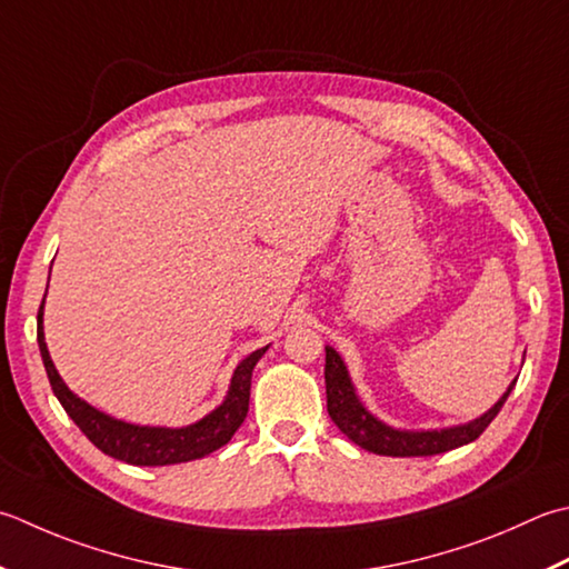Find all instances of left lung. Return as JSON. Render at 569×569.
<instances>
[{
  "mask_svg": "<svg viewBox=\"0 0 569 569\" xmlns=\"http://www.w3.org/2000/svg\"><path fill=\"white\" fill-rule=\"evenodd\" d=\"M513 387L516 382L508 387V392L500 397L481 419L471 421V425L441 431H399L382 425V421H377L370 411L360 405L340 355L332 348H326V395L330 419L336 421L338 429L350 441L380 456H433L476 441L498 417L500 407L506 405V399Z\"/></svg>",
  "mask_w": 569,
  "mask_h": 569,
  "instance_id": "left-lung-1",
  "label": "left lung"
}]
</instances>
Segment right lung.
Here are the masks:
<instances>
[{"label": "right lung", "instance_id": "obj_1", "mask_svg": "<svg viewBox=\"0 0 569 569\" xmlns=\"http://www.w3.org/2000/svg\"><path fill=\"white\" fill-rule=\"evenodd\" d=\"M43 300L39 306V326H37V340L41 350L43 367H47L49 382L53 395L59 397L61 407L66 409L76 427L81 429L88 441L96 447L113 456L118 461H126L132 466H167V463H184L202 459V456L217 451L219 447L233 437V431L241 427V421L247 419L249 411V397H251V372L256 362L261 360V355L269 348H261L251 352L243 360L237 372L231 377L229 395L224 405L217 407L211 415H207L202 421H197L192 427L184 429H158V427H136L118 421L113 417L103 415V411L86 405L83 399H78L63 380L56 372V367L49 358L47 342H43Z\"/></svg>", "mask_w": 569, "mask_h": 569}]
</instances>
